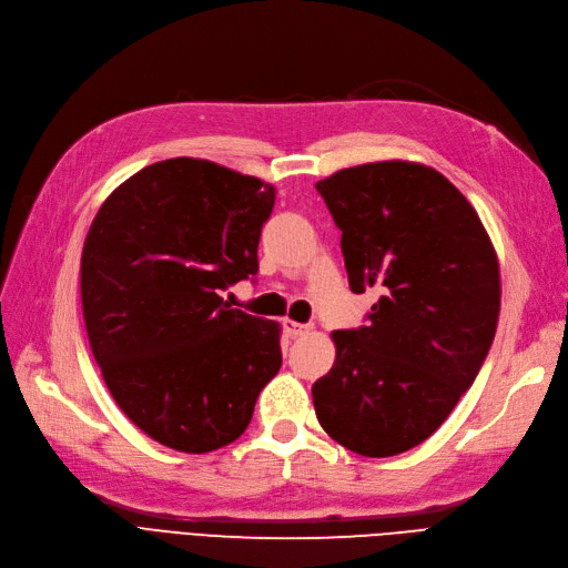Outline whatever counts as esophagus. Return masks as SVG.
Instances as JSON below:
<instances>
[{
  "label": "esophagus",
  "instance_id": "1",
  "mask_svg": "<svg viewBox=\"0 0 568 568\" xmlns=\"http://www.w3.org/2000/svg\"><path fill=\"white\" fill-rule=\"evenodd\" d=\"M283 331H285L290 337H304V335L311 331V325H304V323L285 318V321H283Z\"/></svg>",
  "mask_w": 568,
  "mask_h": 568
}]
</instances>
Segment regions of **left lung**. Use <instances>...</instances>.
I'll use <instances>...</instances> for the list:
<instances>
[{"mask_svg":"<svg viewBox=\"0 0 568 568\" xmlns=\"http://www.w3.org/2000/svg\"><path fill=\"white\" fill-rule=\"evenodd\" d=\"M342 231L368 325L335 331L337 358L311 392L321 427L365 457L415 448L477 379L496 337L500 268L479 214L417 162H371L316 184Z\"/></svg>","mask_w":568,"mask_h":568,"instance_id":"8db88e82","label":"left lung"}]
</instances>
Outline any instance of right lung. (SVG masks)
<instances>
[{"instance_id": "1", "label": "right lung", "mask_w": 568, "mask_h": 568, "mask_svg": "<svg viewBox=\"0 0 568 568\" xmlns=\"http://www.w3.org/2000/svg\"><path fill=\"white\" fill-rule=\"evenodd\" d=\"M276 189L210 160L149 164L101 205L82 250V311L115 404L158 444L241 436L281 371V325L222 292L257 276Z\"/></svg>"}]
</instances>
